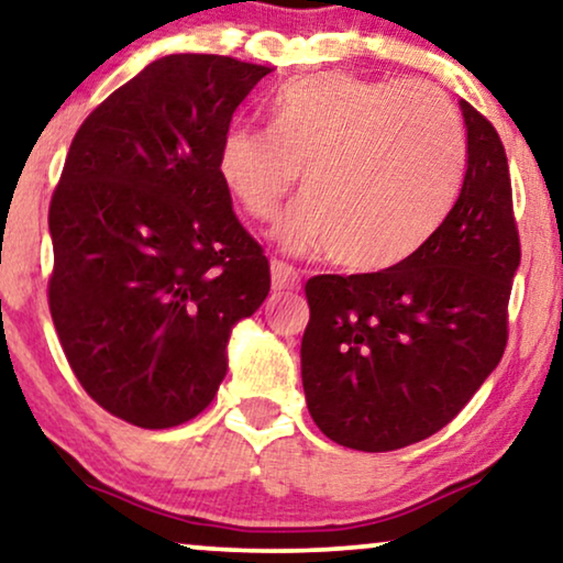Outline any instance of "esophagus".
<instances>
[{
  "mask_svg": "<svg viewBox=\"0 0 563 563\" xmlns=\"http://www.w3.org/2000/svg\"><path fill=\"white\" fill-rule=\"evenodd\" d=\"M269 273H273V290H277V294H286V290H296L301 286V275H298V269L294 265H288V262L273 260Z\"/></svg>",
  "mask_w": 563,
  "mask_h": 563,
  "instance_id": "obj_1",
  "label": "esophagus"
}]
</instances>
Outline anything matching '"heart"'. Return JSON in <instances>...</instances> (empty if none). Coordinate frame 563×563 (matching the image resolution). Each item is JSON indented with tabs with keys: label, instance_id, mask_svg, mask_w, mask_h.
Wrapping results in <instances>:
<instances>
[{
	"label": "heart",
	"instance_id": "obj_1",
	"mask_svg": "<svg viewBox=\"0 0 563 563\" xmlns=\"http://www.w3.org/2000/svg\"><path fill=\"white\" fill-rule=\"evenodd\" d=\"M216 172L257 221L275 219L303 172L309 198L280 221L277 244L384 273L443 227L466 175V133L430 81L321 74L273 97L267 131L223 133Z\"/></svg>",
	"mask_w": 563,
	"mask_h": 563
}]
</instances>
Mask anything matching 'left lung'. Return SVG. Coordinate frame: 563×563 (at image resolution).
<instances>
[{
    "mask_svg": "<svg viewBox=\"0 0 563 563\" xmlns=\"http://www.w3.org/2000/svg\"><path fill=\"white\" fill-rule=\"evenodd\" d=\"M461 112L466 177L438 234L399 267L306 283V404L344 448L386 453L430 438L505 355L520 267L507 154L482 112L466 100Z\"/></svg>",
    "mask_w": 563,
    "mask_h": 563,
    "instance_id": "obj_1",
    "label": "left lung"
}]
</instances>
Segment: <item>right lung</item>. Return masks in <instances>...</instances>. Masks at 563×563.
I'll use <instances>...</instances> for the list:
<instances>
[{"label":"right lung","mask_w":563,"mask_h":563,"mask_svg":"<svg viewBox=\"0 0 563 563\" xmlns=\"http://www.w3.org/2000/svg\"><path fill=\"white\" fill-rule=\"evenodd\" d=\"M269 66L156 58L89 112L51 198L48 306L85 391L125 422L198 417L239 321L269 294L262 246L231 211L216 154Z\"/></svg>","instance_id":"1"}]
</instances>
